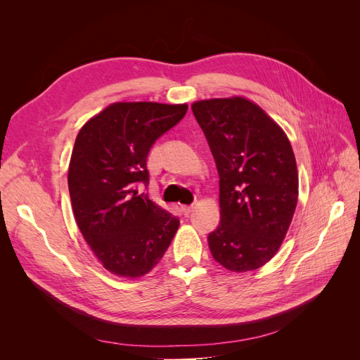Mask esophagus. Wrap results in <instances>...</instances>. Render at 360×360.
Returning <instances> with one entry per match:
<instances>
[{
  "label": "esophagus",
  "instance_id": "esophagus-1",
  "mask_svg": "<svg viewBox=\"0 0 360 360\" xmlns=\"http://www.w3.org/2000/svg\"><path fill=\"white\" fill-rule=\"evenodd\" d=\"M195 207L193 205H181V212L184 216H189L193 212Z\"/></svg>",
  "mask_w": 360,
  "mask_h": 360
}]
</instances>
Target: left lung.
<instances>
[{
  "label": "left lung",
  "instance_id": "1",
  "mask_svg": "<svg viewBox=\"0 0 360 360\" xmlns=\"http://www.w3.org/2000/svg\"><path fill=\"white\" fill-rule=\"evenodd\" d=\"M219 174L221 222L209 234L213 258L231 271L276 254L297 204L299 177L287 135L243 97L192 105Z\"/></svg>",
  "mask_w": 360,
  "mask_h": 360
}]
</instances>
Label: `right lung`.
Returning <instances> with one entry per match:
<instances>
[{"mask_svg": "<svg viewBox=\"0 0 360 360\" xmlns=\"http://www.w3.org/2000/svg\"><path fill=\"white\" fill-rule=\"evenodd\" d=\"M186 111L188 105L114 103L76 136L68 176L73 214L97 259L115 275L148 274L179 230V217L138 186L148 184L150 148Z\"/></svg>", "mask_w": 360, "mask_h": 360, "instance_id": "1", "label": "right lung"}]
</instances>
